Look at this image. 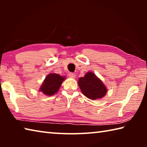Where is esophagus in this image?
Here are the masks:
<instances>
[{
	"label": "esophagus",
	"mask_w": 147,
	"mask_h": 147,
	"mask_svg": "<svg viewBox=\"0 0 147 147\" xmlns=\"http://www.w3.org/2000/svg\"><path fill=\"white\" fill-rule=\"evenodd\" d=\"M69 76L70 77V78H75V74L74 73H70L69 74Z\"/></svg>",
	"instance_id": "obj_1"
}]
</instances>
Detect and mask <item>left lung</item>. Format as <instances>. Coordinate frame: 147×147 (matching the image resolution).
<instances>
[{"label": "left lung", "mask_w": 147, "mask_h": 147, "mask_svg": "<svg viewBox=\"0 0 147 147\" xmlns=\"http://www.w3.org/2000/svg\"><path fill=\"white\" fill-rule=\"evenodd\" d=\"M78 84L82 93L91 100L103 98L108 91L102 82L92 72H88L80 78Z\"/></svg>", "instance_id": "1"}]
</instances>
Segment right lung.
I'll list each match as a JSON object with an SVG mask.
<instances>
[{
  "mask_svg": "<svg viewBox=\"0 0 147 147\" xmlns=\"http://www.w3.org/2000/svg\"><path fill=\"white\" fill-rule=\"evenodd\" d=\"M65 79V76H61L58 74H49L44 80L39 91L46 95H53L58 92Z\"/></svg>",
  "mask_w": 147,
  "mask_h": 147,
  "instance_id": "add662e5",
  "label": "right lung"
}]
</instances>
